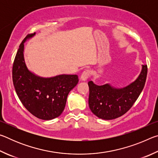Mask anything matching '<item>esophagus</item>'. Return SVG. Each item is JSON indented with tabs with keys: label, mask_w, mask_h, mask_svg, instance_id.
<instances>
[{
	"label": "esophagus",
	"mask_w": 158,
	"mask_h": 158,
	"mask_svg": "<svg viewBox=\"0 0 158 158\" xmlns=\"http://www.w3.org/2000/svg\"><path fill=\"white\" fill-rule=\"evenodd\" d=\"M90 71L89 69H85L81 75V80H82V81H86L87 79L89 78V77L90 76Z\"/></svg>",
	"instance_id": "34e87169"
}]
</instances>
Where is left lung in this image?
<instances>
[{
  "label": "left lung",
  "mask_w": 158,
  "mask_h": 158,
  "mask_svg": "<svg viewBox=\"0 0 158 158\" xmlns=\"http://www.w3.org/2000/svg\"><path fill=\"white\" fill-rule=\"evenodd\" d=\"M147 72V65H143L138 78L123 89H116L109 84L98 85L90 81L88 84L90 110L95 116L104 120H111L123 116L132 107L142 91Z\"/></svg>",
  "instance_id": "obj_1"
}]
</instances>
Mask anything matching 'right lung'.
I'll return each mask as SVG.
<instances>
[{"label": "right lung", "mask_w": 158, "mask_h": 158, "mask_svg": "<svg viewBox=\"0 0 158 158\" xmlns=\"http://www.w3.org/2000/svg\"><path fill=\"white\" fill-rule=\"evenodd\" d=\"M35 34H28L19 45L13 63L12 81L25 108L38 118L48 121L62 114L69 93L78 84L79 79L77 74L44 78L28 70L23 57V44Z\"/></svg>", "instance_id": "obj_1"}]
</instances>
